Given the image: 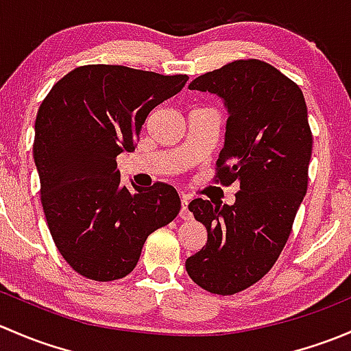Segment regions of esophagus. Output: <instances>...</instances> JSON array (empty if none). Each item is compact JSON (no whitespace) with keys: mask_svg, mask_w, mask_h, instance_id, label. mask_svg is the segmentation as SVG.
<instances>
[{"mask_svg":"<svg viewBox=\"0 0 351 351\" xmlns=\"http://www.w3.org/2000/svg\"><path fill=\"white\" fill-rule=\"evenodd\" d=\"M180 202H182V210H180V217H182V219L192 217V214H190V210H189V197L182 195V197H180Z\"/></svg>","mask_w":351,"mask_h":351,"instance_id":"obj_1","label":"esophagus"}]
</instances>
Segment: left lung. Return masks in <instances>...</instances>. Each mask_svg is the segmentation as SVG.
Returning <instances> with one entry per match:
<instances>
[{"label":"left lung","mask_w":351,"mask_h":351,"mask_svg":"<svg viewBox=\"0 0 351 351\" xmlns=\"http://www.w3.org/2000/svg\"><path fill=\"white\" fill-rule=\"evenodd\" d=\"M189 88L219 95L228 107L214 182L239 190L234 205L190 202L207 243L185 267L204 290L232 295L261 280L284 250L307 192L313 132L302 90L260 59L228 62Z\"/></svg>","instance_id":"8db88e82"}]
</instances>
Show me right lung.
<instances>
[{"label": "right lung", "mask_w": 351, "mask_h": 351, "mask_svg": "<svg viewBox=\"0 0 351 351\" xmlns=\"http://www.w3.org/2000/svg\"><path fill=\"white\" fill-rule=\"evenodd\" d=\"M186 74L162 76L113 64L80 66L58 81L35 119L40 202L59 253L97 282L136 268L147 236L178 215L168 183H120L117 156L134 151L151 110L178 93Z\"/></svg>", "instance_id": "1"}]
</instances>
